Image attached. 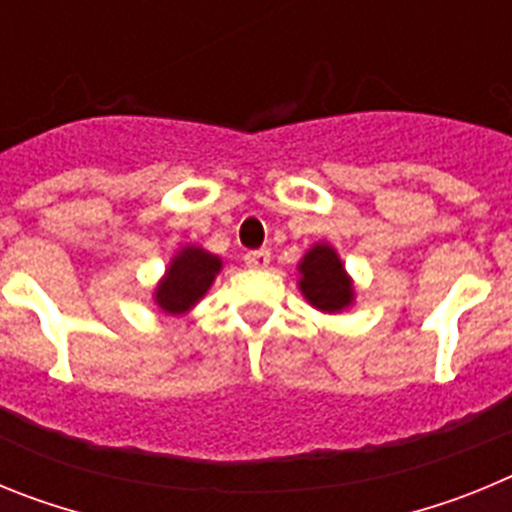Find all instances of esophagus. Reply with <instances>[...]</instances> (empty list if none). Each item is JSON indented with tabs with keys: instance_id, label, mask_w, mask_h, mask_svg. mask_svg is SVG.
I'll return each instance as SVG.
<instances>
[{
	"instance_id": "esophagus-1",
	"label": "esophagus",
	"mask_w": 512,
	"mask_h": 512,
	"mask_svg": "<svg viewBox=\"0 0 512 512\" xmlns=\"http://www.w3.org/2000/svg\"><path fill=\"white\" fill-rule=\"evenodd\" d=\"M271 264V251L269 248H261V251L246 253V266L248 269H266Z\"/></svg>"
}]
</instances>
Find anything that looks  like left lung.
Listing matches in <instances>:
<instances>
[{"label": "left lung", "mask_w": 512, "mask_h": 512, "mask_svg": "<svg viewBox=\"0 0 512 512\" xmlns=\"http://www.w3.org/2000/svg\"><path fill=\"white\" fill-rule=\"evenodd\" d=\"M297 271H300L297 287L315 310L333 315V312H343L354 305V279L330 243L320 241L307 248V253L297 264Z\"/></svg>", "instance_id": "obj_1"}]
</instances>
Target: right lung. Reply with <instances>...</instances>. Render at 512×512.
<instances>
[{
  "mask_svg": "<svg viewBox=\"0 0 512 512\" xmlns=\"http://www.w3.org/2000/svg\"><path fill=\"white\" fill-rule=\"evenodd\" d=\"M220 269H223L220 256L205 251L202 246H182L171 256L164 277L158 279L153 302L166 315H187L207 295Z\"/></svg>",
  "mask_w": 512,
  "mask_h": 512,
  "instance_id": "1",
  "label": "right lung"
}]
</instances>
